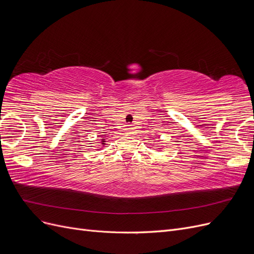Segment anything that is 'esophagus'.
I'll list each match as a JSON object with an SVG mask.
<instances>
[{
  "mask_svg": "<svg viewBox=\"0 0 254 254\" xmlns=\"http://www.w3.org/2000/svg\"><path fill=\"white\" fill-rule=\"evenodd\" d=\"M126 133H128V134H130V133H131V127H130V126H128V127H127V130H126Z\"/></svg>",
  "mask_w": 254,
  "mask_h": 254,
  "instance_id": "obj_1",
  "label": "esophagus"
}]
</instances>
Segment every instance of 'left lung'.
<instances>
[{
  "label": "left lung",
  "instance_id": "1",
  "mask_svg": "<svg viewBox=\"0 0 254 254\" xmlns=\"http://www.w3.org/2000/svg\"><path fill=\"white\" fill-rule=\"evenodd\" d=\"M163 146H159V148H158V150H161V148H162Z\"/></svg>",
  "mask_w": 254,
  "mask_h": 254
}]
</instances>
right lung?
<instances>
[{
	"label": "right lung",
	"mask_w": 254,
	"mask_h": 254,
	"mask_svg": "<svg viewBox=\"0 0 254 254\" xmlns=\"http://www.w3.org/2000/svg\"><path fill=\"white\" fill-rule=\"evenodd\" d=\"M101 141H102V146H101V147H97V149H102V148H104V146L106 145V140L104 139V137H103V139H101Z\"/></svg>",
	"instance_id": "1"
}]
</instances>
